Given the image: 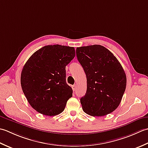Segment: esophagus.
Wrapping results in <instances>:
<instances>
[{"instance_id":"esophagus-1","label":"esophagus","mask_w":148,"mask_h":148,"mask_svg":"<svg viewBox=\"0 0 148 148\" xmlns=\"http://www.w3.org/2000/svg\"><path fill=\"white\" fill-rule=\"evenodd\" d=\"M72 89H73V91H75V90H76V89H77V86H76V84H75V85H73V86H72Z\"/></svg>"}]
</instances>
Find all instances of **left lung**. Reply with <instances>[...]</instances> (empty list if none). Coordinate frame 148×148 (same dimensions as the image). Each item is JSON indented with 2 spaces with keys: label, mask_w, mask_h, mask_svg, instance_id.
Instances as JSON below:
<instances>
[{
  "label": "left lung",
  "mask_w": 148,
  "mask_h": 148,
  "mask_svg": "<svg viewBox=\"0 0 148 148\" xmlns=\"http://www.w3.org/2000/svg\"><path fill=\"white\" fill-rule=\"evenodd\" d=\"M77 57L87 77V91L80 98L82 109L92 116H103L118 107L126 86L125 72L118 60L99 45L77 48Z\"/></svg>",
  "instance_id": "obj_1"
}]
</instances>
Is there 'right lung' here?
I'll return each mask as SVG.
<instances>
[{"mask_svg": "<svg viewBox=\"0 0 148 148\" xmlns=\"http://www.w3.org/2000/svg\"><path fill=\"white\" fill-rule=\"evenodd\" d=\"M75 56L74 47L47 45L30 57L21 73V86L31 106L54 116L64 110L73 90L66 82V66Z\"/></svg>", "mask_w": 148, "mask_h": 148, "instance_id": "obj_1", "label": "right lung"}]
</instances>
